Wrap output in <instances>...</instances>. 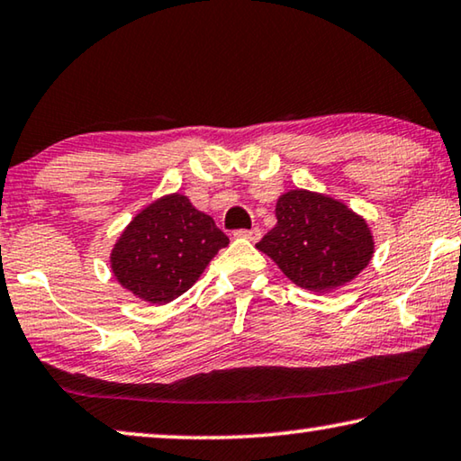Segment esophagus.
<instances>
[{"label":"esophagus","mask_w":461,"mask_h":461,"mask_svg":"<svg viewBox=\"0 0 461 461\" xmlns=\"http://www.w3.org/2000/svg\"><path fill=\"white\" fill-rule=\"evenodd\" d=\"M238 238H244V240H250V242H258L262 231L258 228H252V230H238L236 231Z\"/></svg>","instance_id":"34e87169"}]
</instances>
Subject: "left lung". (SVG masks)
Listing matches in <instances>:
<instances>
[{
  "instance_id": "8db88e82",
  "label": "left lung",
  "mask_w": 461,
  "mask_h": 461,
  "mask_svg": "<svg viewBox=\"0 0 461 461\" xmlns=\"http://www.w3.org/2000/svg\"><path fill=\"white\" fill-rule=\"evenodd\" d=\"M276 225L257 248L297 287L328 294L369 265L375 242L367 221L328 194L295 188L276 201Z\"/></svg>"
}]
</instances>
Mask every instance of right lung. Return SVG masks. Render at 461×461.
Returning a JSON list of instances; mask_svg holds the SVG:
<instances>
[{"label": "right lung", "instance_id": "add662e5", "mask_svg": "<svg viewBox=\"0 0 461 461\" xmlns=\"http://www.w3.org/2000/svg\"><path fill=\"white\" fill-rule=\"evenodd\" d=\"M230 244L213 217L174 193L133 217L111 252V268L141 302L164 305L199 281L211 258Z\"/></svg>", "mask_w": 461, "mask_h": 461}]
</instances>
